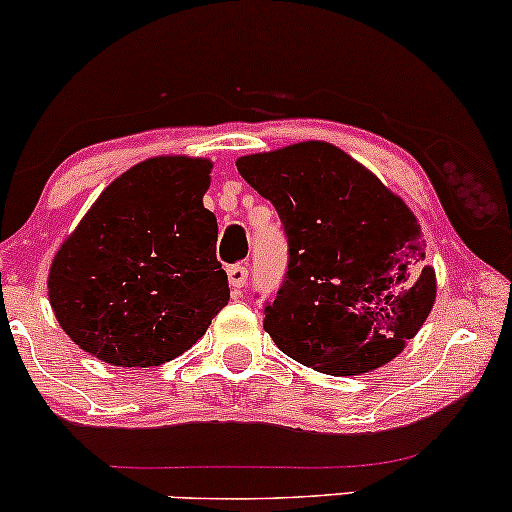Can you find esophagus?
I'll return each instance as SVG.
<instances>
[{
	"mask_svg": "<svg viewBox=\"0 0 512 512\" xmlns=\"http://www.w3.org/2000/svg\"><path fill=\"white\" fill-rule=\"evenodd\" d=\"M228 284L236 291L243 289V286L248 284V267H245V264H231V267H228Z\"/></svg>",
	"mask_w": 512,
	"mask_h": 512,
	"instance_id": "obj_1",
	"label": "esophagus"
}]
</instances>
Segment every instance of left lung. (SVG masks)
I'll return each mask as SVG.
<instances>
[{
  "mask_svg": "<svg viewBox=\"0 0 512 512\" xmlns=\"http://www.w3.org/2000/svg\"><path fill=\"white\" fill-rule=\"evenodd\" d=\"M274 204L289 264L264 330L303 366L356 375L392 361L436 301L421 226L361 163L325 142L238 158Z\"/></svg>",
  "mask_w": 512,
  "mask_h": 512,
  "instance_id": "left-lung-1",
  "label": "left lung"
}]
</instances>
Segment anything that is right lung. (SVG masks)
Returning <instances> with one entry per match:
<instances>
[{
	"label": "right lung",
	"instance_id": "add662e5",
	"mask_svg": "<svg viewBox=\"0 0 512 512\" xmlns=\"http://www.w3.org/2000/svg\"><path fill=\"white\" fill-rule=\"evenodd\" d=\"M209 161L151 158L105 187L50 269L62 330L113 366L173 361L231 298L204 209Z\"/></svg>",
	"mask_w": 512,
	"mask_h": 512
}]
</instances>
